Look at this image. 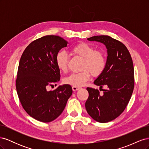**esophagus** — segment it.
I'll return each mask as SVG.
<instances>
[{"mask_svg":"<svg viewBox=\"0 0 149 149\" xmlns=\"http://www.w3.org/2000/svg\"><path fill=\"white\" fill-rule=\"evenodd\" d=\"M81 88L80 87H78V86H73V87H72V89H73V91H77V90Z\"/></svg>","mask_w":149,"mask_h":149,"instance_id":"esophagus-1","label":"esophagus"}]
</instances>
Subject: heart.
I'll return each instance as SVG.
<instances>
[{
  "mask_svg": "<svg viewBox=\"0 0 149 149\" xmlns=\"http://www.w3.org/2000/svg\"><path fill=\"white\" fill-rule=\"evenodd\" d=\"M71 53L73 55L83 59L81 68L83 71L68 76L64 79L66 84L74 86H81L89 79L91 74L94 77H97L106 68L107 60L104 53L96 50L91 45L83 42L76 44L71 48ZM55 63L59 70L66 72L68 58L65 52H60L56 54Z\"/></svg>",
  "mask_w": 149,
  "mask_h": 149,
  "instance_id": "1",
  "label": "heart"
}]
</instances>
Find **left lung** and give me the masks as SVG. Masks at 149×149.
<instances>
[{
	"mask_svg": "<svg viewBox=\"0 0 149 149\" xmlns=\"http://www.w3.org/2000/svg\"><path fill=\"white\" fill-rule=\"evenodd\" d=\"M104 44L107 49L106 68L94 84L107 86L101 96L98 89L87 88L89 97L86 109L91 118L106 123L118 118L127 106L134 88V71L130 54L124 45L108 35L88 38Z\"/></svg>",
	"mask_w": 149,
	"mask_h": 149,
	"instance_id": "8db88e82",
	"label": "left lung"
}]
</instances>
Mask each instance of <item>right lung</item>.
Wrapping results in <instances>:
<instances>
[{
    "mask_svg": "<svg viewBox=\"0 0 149 149\" xmlns=\"http://www.w3.org/2000/svg\"><path fill=\"white\" fill-rule=\"evenodd\" d=\"M68 42L56 35H46L34 40L20 58L16 79V89L21 104L35 119L49 123L56 119L66 106L73 90L70 84L47 91L60 79L55 57Z\"/></svg>",
    "mask_w": 149,
    "mask_h": 149,
    "instance_id": "obj_1",
    "label": "right lung"
}]
</instances>
